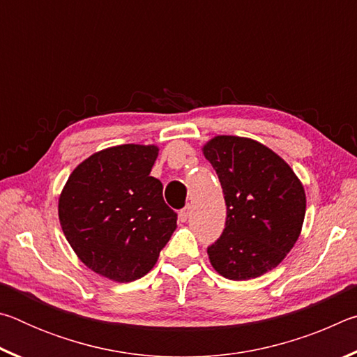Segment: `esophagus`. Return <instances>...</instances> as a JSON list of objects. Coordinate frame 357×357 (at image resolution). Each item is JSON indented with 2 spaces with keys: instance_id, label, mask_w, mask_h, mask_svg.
<instances>
[{
  "instance_id": "34e87169",
  "label": "esophagus",
  "mask_w": 357,
  "mask_h": 357,
  "mask_svg": "<svg viewBox=\"0 0 357 357\" xmlns=\"http://www.w3.org/2000/svg\"><path fill=\"white\" fill-rule=\"evenodd\" d=\"M189 214H190V208L189 206H187V208H184V209H181L179 211V222H185L187 219H189Z\"/></svg>"
}]
</instances>
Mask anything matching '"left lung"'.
I'll return each mask as SVG.
<instances>
[{"instance_id": "8db88e82", "label": "left lung", "mask_w": 357, "mask_h": 357, "mask_svg": "<svg viewBox=\"0 0 357 357\" xmlns=\"http://www.w3.org/2000/svg\"><path fill=\"white\" fill-rule=\"evenodd\" d=\"M202 151L227 204L225 229L208 249L209 261L225 279H257L277 268L298 241L304 185L279 154L252 138L215 135Z\"/></svg>"}]
</instances>
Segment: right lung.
<instances>
[{"label":"right lung","instance_id":"right-lung-1","mask_svg":"<svg viewBox=\"0 0 357 357\" xmlns=\"http://www.w3.org/2000/svg\"><path fill=\"white\" fill-rule=\"evenodd\" d=\"M155 144H119L75 167L58 198L63 233L78 259L105 279L126 283L154 268L178 215L149 176Z\"/></svg>","mask_w":357,"mask_h":357}]
</instances>
